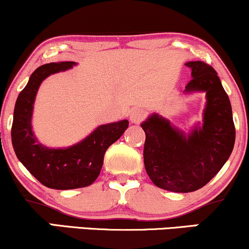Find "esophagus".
I'll return each instance as SVG.
<instances>
[{"mask_svg":"<svg viewBox=\"0 0 249 249\" xmlns=\"http://www.w3.org/2000/svg\"><path fill=\"white\" fill-rule=\"evenodd\" d=\"M145 116H146V113H145V111L142 110V108L136 107L131 111L130 121H131V123H133V124H139V123H142V121H144Z\"/></svg>","mask_w":249,"mask_h":249,"instance_id":"obj_1","label":"esophagus"}]
</instances>
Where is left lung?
I'll return each instance as SVG.
<instances>
[{
    "mask_svg": "<svg viewBox=\"0 0 249 249\" xmlns=\"http://www.w3.org/2000/svg\"><path fill=\"white\" fill-rule=\"evenodd\" d=\"M193 78L185 92H206L202 125L188 134L153 113L142 124L146 134L145 170L156 186L187 193L204 187L230 158L235 142L230 98L216 71L204 62H187Z\"/></svg>",
    "mask_w": 249,
    "mask_h": 249,
    "instance_id": "left-lung-1",
    "label": "left lung"
}]
</instances>
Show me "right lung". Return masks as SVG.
Wrapping results in <instances>:
<instances>
[{
  "instance_id": "obj_1",
  "label": "right lung",
  "mask_w": 249,
  "mask_h": 249,
  "mask_svg": "<svg viewBox=\"0 0 249 249\" xmlns=\"http://www.w3.org/2000/svg\"><path fill=\"white\" fill-rule=\"evenodd\" d=\"M73 65L75 62H59L37 68L17 97L14 110L11 142L17 158L41 184L55 190H73L92 184L101 173L107 147L128 126L126 119L101 125L82 142L65 148H49L37 142L31 128L37 90L48 76Z\"/></svg>"
}]
</instances>
